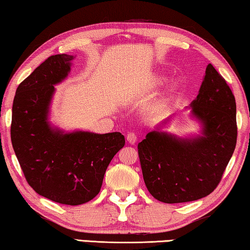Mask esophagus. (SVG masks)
Instances as JSON below:
<instances>
[{"label":"esophagus","mask_w":250,"mask_h":250,"mask_svg":"<svg viewBox=\"0 0 250 250\" xmlns=\"http://www.w3.org/2000/svg\"><path fill=\"white\" fill-rule=\"evenodd\" d=\"M126 141H128L130 145H135L137 143V136L133 132H129L128 135H126Z\"/></svg>","instance_id":"34e87169"}]
</instances>
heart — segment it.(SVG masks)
Here are the masks:
<instances>
[{
	"label": "heart",
	"instance_id": "heart-1",
	"mask_svg": "<svg viewBox=\"0 0 250 250\" xmlns=\"http://www.w3.org/2000/svg\"><path fill=\"white\" fill-rule=\"evenodd\" d=\"M166 76L163 75V74H155L154 76L151 77L150 80V83L149 85L152 88H157L159 86H162V85L165 83L166 82ZM178 89H180V84L176 83V82H173V83H170L168 85V87H167L165 94H164V99H170L173 95H175L177 93Z\"/></svg>",
	"mask_w": 250,
	"mask_h": 250
}]
</instances>
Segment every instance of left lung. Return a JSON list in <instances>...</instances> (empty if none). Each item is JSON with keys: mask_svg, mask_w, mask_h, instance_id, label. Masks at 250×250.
<instances>
[{"mask_svg": "<svg viewBox=\"0 0 250 250\" xmlns=\"http://www.w3.org/2000/svg\"><path fill=\"white\" fill-rule=\"evenodd\" d=\"M189 109L201 125L200 135L163 131L168 118L138 144L145 184L164 203L189 202L213 192L236 148V100L211 64Z\"/></svg>", "mask_w": 250, "mask_h": 250, "instance_id": "1", "label": "left lung"}]
</instances>
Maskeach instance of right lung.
Listing matches in <instances>:
<instances>
[{
  "label": "right lung",
  "instance_id": "right-lung-1",
  "mask_svg": "<svg viewBox=\"0 0 250 250\" xmlns=\"http://www.w3.org/2000/svg\"><path fill=\"white\" fill-rule=\"evenodd\" d=\"M74 58L50 56L19 85L11 124L12 146L29 185L67 206L99 194L107 166L125 143L120 132H68L50 124L55 85L68 76Z\"/></svg>",
  "mask_w": 250,
  "mask_h": 250
}]
</instances>
